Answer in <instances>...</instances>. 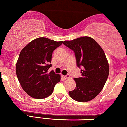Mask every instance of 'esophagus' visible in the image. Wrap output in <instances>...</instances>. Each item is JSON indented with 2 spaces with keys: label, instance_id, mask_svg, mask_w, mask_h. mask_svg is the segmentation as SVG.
I'll list each match as a JSON object with an SVG mask.
<instances>
[{
  "label": "esophagus",
  "instance_id": "esophagus-1",
  "mask_svg": "<svg viewBox=\"0 0 127 127\" xmlns=\"http://www.w3.org/2000/svg\"><path fill=\"white\" fill-rule=\"evenodd\" d=\"M62 77L65 80H66V79H69L70 78V76L69 75H66V76H64V75H62Z\"/></svg>",
  "mask_w": 127,
  "mask_h": 127
}]
</instances>
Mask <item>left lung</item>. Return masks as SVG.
Wrapping results in <instances>:
<instances>
[{
    "label": "left lung",
    "mask_w": 127,
    "mask_h": 127,
    "mask_svg": "<svg viewBox=\"0 0 127 127\" xmlns=\"http://www.w3.org/2000/svg\"><path fill=\"white\" fill-rule=\"evenodd\" d=\"M64 44L74 52L77 66L82 68L81 77L74 78L76 87L69 91V96L79 102L92 100L102 90L109 73L105 52L90 37L64 41Z\"/></svg>",
    "instance_id": "1"
}]
</instances>
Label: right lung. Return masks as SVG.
Returning <instances> with one entry per match:
<instances>
[{"mask_svg":"<svg viewBox=\"0 0 127 127\" xmlns=\"http://www.w3.org/2000/svg\"><path fill=\"white\" fill-rule=\"evenodd\" d=\"M63 41H55L45 37L34 39L19 53L16 64V74L24 90L31 97L42 99L53 92L61 75L48 70L52 66L53 51Z\"/></svg>","mask_w":127,"mask_h":127,"instance_id":"add662e5","label":"right lung"}]
</instances>
